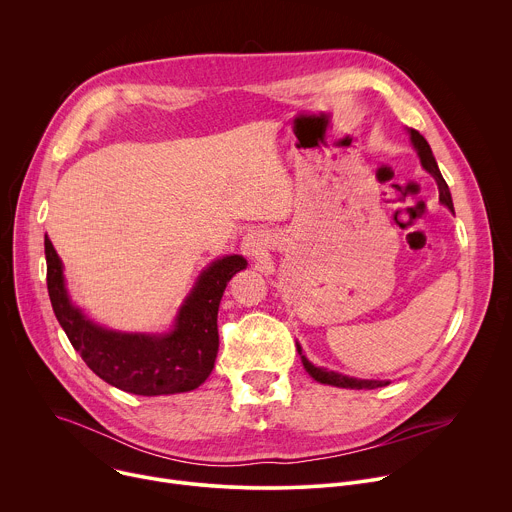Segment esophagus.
<instances>
[{
  "label": "esophagus",
  "instance_id": "esophagus-1",
  "mask_svg": "<svg viewBox=\"0 0 512 512\" xmlns=\"http://www.w3.org/2000/svg\"><path fill=\"white\" fill-rule=\"evenodd\" d=\"M267 249V239L261 235V233H249L245 239H243V251L245 255L249 257H261L263 251Z\"/></svg>",
  "mask_w": 512,
  "mask_h": 512
}]
</instances>
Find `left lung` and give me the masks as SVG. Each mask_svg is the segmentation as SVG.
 Listing matches in <instances>:
<instances>
[{"label": "left lung", "instance_id": "1", "mask_svg": "<svg viewBox=\"0 0 512 512\" xmlns=\"http://www.w3.org/2000/svg\"><path fill=\"white\" fill-rule=\"evenodd\" d=\"M411 133V141L415 145V150L419 154V160H421V166L435 178L437 182V188H440V200L450 208L454 210V202H452V196H450V188L446 184V180L442 178V172L440 168H437L435 164V158L431 154V148L429 143L425 141V137L417 131V129H409ZM298 352L302 354V346L298 344ZM302 362H304V369L320 383L324 385H334V387H344V389H377V387H385L389 385L387 381H362V379H352V377H344V375H338V373H332V371H324V369H318L314 367V364L302 354Z\"/></svg>", "mask_w": 512, "mask_h": 512}]
</instances>
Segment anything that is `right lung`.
<instances>
[{"label": "right lung", "mask_w": 512, "mask_h": 512, "mask_svg": "<svg viewBox=\"0 0 512 512\" xmlns=\"http://www.w3.org/2000/svg\"><path fill=\"white\" fill-rule=\"evenodd\" d=\"M44 253L48 296L56 320L97 377L143 397L186 393L208 379L218 352V304L229 279L247 265L241 255L218 259L202 271L170 334L145 336L103 330L85 320L66 296L62 263L48 237Z\"/></svg>", "instance_id": "obj_1"}]
</instances>
